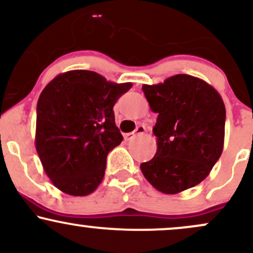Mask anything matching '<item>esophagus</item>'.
Returning a JSON list of instances; mask_svg holds the SVG:
<instances>
[{
	"instance_id": "34e87169",
	"label": "esophagus",
	"mask_w": 253,
	"mask_h": 253,
	"mask_svg": "<svg viewBox=\"0 0 253 253\" xmlns=\"http://www.w3.org/2000/svg\"><path fill=\"white\" fill-rule=\"evenodd\" d=\"M145 130H146V126H144V125H139V126L135 128L134 132L126 133V134H125V139H126V140H132V139H134L135 136L144 134Z\"/></svg>"
}]
</instances>
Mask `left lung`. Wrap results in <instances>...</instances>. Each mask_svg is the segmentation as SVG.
<instances>
[{
	"instance_id": "8db88e82",
	"label": "left lung",
	"mask_w": 253,
	"mask_h": 253,
	"mask_svg": "<svg viewBox=\"0 0 253 253\" xmlns=\"http://www.w3.org/2000/svg\"><path fill=\"white\" fill-rule=\"evenodd\" d=\"M143 91L158 118L153 127L157 152L140 164L141 172L164 194L195 187L222 153L226 109L221 96L203 80L183 74L144 84Z\"/></svg>"
}]
</instances>
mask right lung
Here are the masks:
<instances>
[{"mask_svg":"<svg viewBox=\"0 0 253 253\" xmlns=\"http://www.w3.org/2000/svg\"><path fill=\"white\" fill-rule=\"evenodd\" d=\"M132 83H114L94 71L59 74L37 104L36 149L53 185L86 196L102 182L107 156L120 145L114 107Z\"/></svg>","mask_w":253,"mask_h":253,"instance_id":"right-lung-1","label":"right lung"}]
</instances>
